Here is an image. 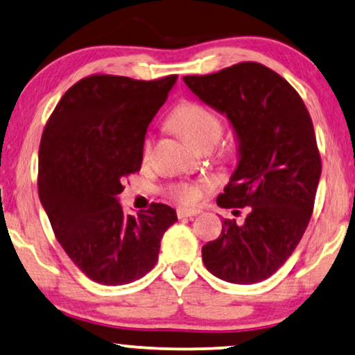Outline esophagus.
<instances>
[{
  "label": "esophagus",
  "mask_w": 355,
  "mask_h": 355,
  "mask_svg": "<svg viewBox=\"0 0 355 355\" xmlns=\"http://www.w3.org/2000/svg\"><path fill=\"white\" fill-rule=\"evenodd\" d=\"M196 214H200V209H196V208H178L177 209V216L180 219L193 218V216H196Z\"/></svg>",
  "instance_id": "esophagus-1"
}]
</instances>
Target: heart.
Wrapping results in <instances>:
<instances>
[{"label":"heart","mask_w":355,"mask_h":355,"mask_svg":"<svg viewBox=\"0 0 355 355\" xmlns=\"http://www.w3.org/2000/svg\"><path fill=\"white\" fill-rule=\"evenodd\" d=\"M170 125L177 131L185 141L195 147L214 146L223 134L221 119L213 111L195 101L182 103L175 107L170 116ZM150 144L147 142L144 154L149 155ZM168 196L180 203H191L198 198V187L191 183H175L167 188Z\"/></svg>","instance_id":"obj_1"}]
</instances>
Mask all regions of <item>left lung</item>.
<instances>
[{
  "mask_svg": "<svg viewBox=\"0 0 355 355\" xmlns=\"http://www.w3.org/2000/svg\"><path fill=\"white\" fill-rule=\"evenodd\" d=\"M183 82L226 114L237 139L239 162L218 206H248L244 223L223 219L221 236L203 245L205 267L230 284H257L293 254L311 218L321 177L311 118L295 88L257 62Z\"/></svg>",
  "mask_w": 355,
  "mask_h": 355,
  "instance_id": "left-lung-1",
  "label": "left lung"
}]
</instances>
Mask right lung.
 <instances>
[{
	"label": "right lung",
	"mask_w": 355,
	"mask_h": 355,
	"mask_svg": "<svg viewBox=\"0 0 355 355\" xmlns=\"http://www.w3.org/2000/svg\"><path fill=\"white\" fill-rule=\"evenodd\" d=\"M177 75L144 82L116 75L80 80L58 101L39 147V198L57 241L85 275L124 285L154 268L177 211L154 203L125 214L123 180L141 170L149 123Z\"/></svg>",
	"instance_id": "obj_1"
}]
</instances>
